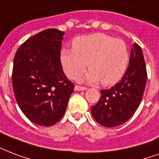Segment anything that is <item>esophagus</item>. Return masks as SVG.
Listing matches in <instances>:
<instances>
[{
	"label": "esophagus",
	"mask_w": 159,
	"mask_h": 159,
	"mask_svg": "<svg viewBox=\"0 0 159 159\" xmlns=\"http://www.w3.org/2000/svg\"><path fill=\"white\" fill-rule=\"evenodd\" d=\"M74 89L75 91H85V90H87L88 88H85V87H82V86H77V85H76Z\"/></svg>",
	"instance_id": "1"
}]
</instances>
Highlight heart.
Masks as SVG:
<instances>
[{"label": "heart", "instance_id": "heart-1", "mask_svg": "<svg viewBox=\"0 0 159 159\" xmlns=\"http://www.w3.org/2000/svg\"><path fill=\"white\" fill-rule=\"evenodd\" d=\"M72 48H62L60 52L62 68L71 79L81 77L88 62L91 71L86 80L92 83L101 81L103 86H111L123 77L129 62L125 42L106 34L79 36L73 41Z\"/></svg>", "mask_w": 159, "mask_h": 159}]
</instances>
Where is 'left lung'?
<instances>
[{"label": "left lung", "instance_id": "obj_1", "mask_svg": "<svg viewBox=\"0 0 159 159\" xmlns=\"http://www.w3.org/2000/svg\"><path fill=\"white\" fill-rule=\"evenodd\" d=\"M147 77L143 51L134 43L131 50L129 65L121 81L110 89L101 90V98L92 107L93 118L107 128L126 123L141 103Z\"/></svg>", "mask_w": 159, "mask_h": 159}]
</instances>
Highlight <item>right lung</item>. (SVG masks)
I'll list each match as a JSON object with an SVG mask.
<instances>
[{
	"instance_id": "right-lung-1",
	"label": "right lung",
	"mask_w": 159,
	"mask_h": 159,
	"mask_svg": "<svg viewBox=\"0 0 159 159\" xmlns=\"http://www.w3.org/2000/svg\"><path fill=\"white\" fill-rule=\"evenodd\" d=\"M64 32L47 29L28 38L16 53L12 87L21 112L32 123L49 127L62 117L74 84L60 60Z\"/></svg>"
}]
</instances>
